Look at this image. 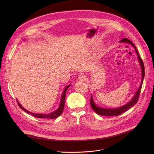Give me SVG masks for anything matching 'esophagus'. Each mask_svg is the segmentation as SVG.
<instances>
[{"instance_id":"34e87169","label":"esophagus","mask_w":154,"mask_h":154,"mask_svg":"<svg viewBox=\"0 0 154 154\" xmlns=\"http://www.w3.org/2000/svg\"><path fill=\"white\" fill-rule=\"evenodd\" d=\"M79 79L82 81H84L86 80V75L83 74H81L79 75Z\"/></svg>"}]
</instances>
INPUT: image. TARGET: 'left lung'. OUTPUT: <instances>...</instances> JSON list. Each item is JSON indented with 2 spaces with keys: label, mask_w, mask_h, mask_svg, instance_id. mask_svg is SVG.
<instances>
[{
  "label": "left lung",
  "mask_w": 154,
  "mask_h": 154,
  "mask_svg": "<svg viewBox=\"0 0 154 154\" xmlns=\"http://www.w3.org/2000/svg\"><path fill=\"white\" fill-rule=\"evenodd\" d=\"M121 42H125V43H128V44H131L132 45L134 48L135 49L137 54L138 55V60L140 61L141 67L142 69V80H141V83L139 87V88L138 90V91H137V93H135V96L134 97V98L131 99V101H130L128 103L125 104V105L121 106L118 108H115V109H106V108H100L99 107L97 106H96L95 105V103H94L93 99L92 96H91V100H90V104L91 106L93 108V110L97 114L101 116H119L120 115H121L122 113H124L125 112H126L127 110H128V109H130L131 107H132L134 105H135L138 99H139V97H140V94L141 90V88H142V85H143V79L144 77V63L143 61L142 60V59L141 58L139 53L136 48V47L135 46L134 44L131 42V41H130L127 38H123L122 39H121L120 41Z\"/></svg>",
  "instance_id": "1"
}]
</instances>
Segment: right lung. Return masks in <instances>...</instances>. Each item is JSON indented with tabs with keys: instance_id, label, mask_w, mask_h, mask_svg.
Returning <instances> with one entry per match:
<instances>
[{
	"instance_id": "obj_1",
	"label": "right lung",
	"mask_w": 154,
	"mask_h": 154,
	"mask_svg": "<svg viewBox=\"0 0 154 154\" xmlns=\"http://www.w3.org/2000/svg\"><path fill=\"white\" fill-rule=\"evenodd\" d=\"M71 85H68L66 87V88L64 89V91L63 93V95L61 96V102H60V106L59 108L57 109V110L54 112L49 113V114H34L32 113L29 111H27V109H26L25 108H24L23 106H22L20 103L18 102V101L17 100V104L19 106V107L23 109L24 111H25L26 113H29V114H31L33 116L35 117V118H48V119H55L57 118V117H58L59 116H60L63 112V109H64V99H65V97H66V91L68 90V88Z\"/></svg>"
}]
</instances>
